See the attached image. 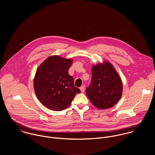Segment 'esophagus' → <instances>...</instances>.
Wrapping results in <instances>:
<instances>
[{
  "instance_id": "obj_1",
  "label": "esophagus",
  "mask_w": 155,
  "mask_h": 155,
  "mask_svg": "<svg viewBox=\"0 0 155 155\" xmlns=\"http://www.w3.org/2000/svg\"><path fill=\"white\" fill-rule=\"evenodd\" d=\"M80 89H81V91L82 92H84L85 91V86H84V85H82V87H81Z\"/></svg>"
}]
</instances>
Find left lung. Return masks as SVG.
<instances>
[{
    "mask_svg": "<svg viewBox=\"0 0 155 155\" xmlns=\"http://www.w3.org/2000/svg\"><path fill=\"white\" fill-rule=\"evenodd\" d=\"M123 91L122 79L110 61L105 60L92 67V82L86 89L91 103L99 109L114 106Z\"/></svg>",
    "mask_w": 155,
    "mask_h": 155,
    "instance_id": "obj_1",
    "label": "left lung"
}]
</instances>
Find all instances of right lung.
<instances>
[{
    "label": "right lung",
    "instance_id": "right-lung-1",
    "mask_svg": "<svg viewBox=\"0 0 155 155\" xmlns=\"http://www.w3.org/2000/svg\"><path fill=\"white\" fill-rule=\"evenodd\" d=\"M72 58L51 55L38 67L33 81L35 94L40 102L52 110L61 111L71 104L80 89L74 87L68 72Z\"/></svg>",
    "mask_w": 155,
    "mask_h": 155
}]
</instances>
